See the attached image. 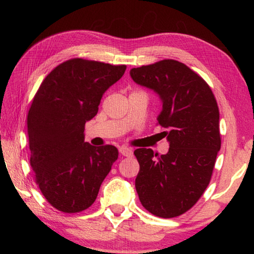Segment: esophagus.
<instances>
[{
	"label": "esophagus",
	"instance_id": "34e87169",
	"mask_svg": "<svg viewBox=\"0 0 254 254\" xmlns=\"http://www.w3.org/2000/svg\"><path fill=\"white\" fill-rule=\"evenodd\" d=\"M120 153H121L122 156H124V157H131L133 154V151H132V149H130V148L121 147V148H120Z\"/></svg>",
	"mask_w": 254,
	"mask_h": 254
}]
</instances>
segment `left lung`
Listing matches in <instances>:
<instances>
[{"label": "left lung", "mask_w": 254, "mask_h": 254, "mask_svg": "<svg viewBox=\"0 0 254 254\" xmlns=\"http://www.w3.org/2000/svg\"><path fill=\"white\" fill-rule=\"evenodd\" d=\"M137 85L151 89L162 103L158 123L169 151L158 156L151 149H136L140 171L135 189L141 204L159 217L187 212L208 186L221 149L220 112L209 86L177 60L130 70Z\"/></svg>", "instance_id": "left-lung-1"}]
</instances>
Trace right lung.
<instances>
[{"mask_svg": "<svg viewBox=\"0 0 254 254\" xmlns=\"http://www.w3.org/2000/svg\"><path fill=\"white\" fill-rule=\"evenodd\" d=\"M126 69V65L67 60L46 77L33 97L27 120L30 165L42 195L58 210L87 209L117 161L114 145L94 147L85 142L84 131L104 93Z\"/></svg>", "mask_w": 254, "mask_h": 254, "instance_id": "obj_1", "label": "right lung"}]
</instances>
